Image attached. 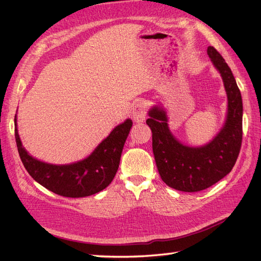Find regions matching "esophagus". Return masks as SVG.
<instances>
[{
  "label": "esophagus",
  "mask_w": 261,
  "mask_h": 261,
  "mask_svg": "<svg viewBox=\"0 0 261 261\" xmlns=\"http://www.w3.org/2000/svg\"><path fill=\"white\" fill-rule=\"evenodd\" d=\"M148 111V105L145 102H139L135 105L132 111V116L136 122H143L146 120V114Z\"/></svg>",
  "instance_id": "34e87169"
}]
</instances>
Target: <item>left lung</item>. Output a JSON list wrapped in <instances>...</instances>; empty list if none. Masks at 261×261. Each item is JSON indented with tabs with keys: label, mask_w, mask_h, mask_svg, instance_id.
<instances>
[{
	"label": "left lung",
	"mask_w": 261,
	"mask_h": 261,
	"mask_svg": "<svg viewBox=\"0 0 261 261\" xmlns=\"http://www.w3.org/2000/svg\"><path fill=\"white\" fill-rule=\"evenodd\" d=\"M207 55L220 71L228 94V116L220 134L208 145L192 148L170 134L166 113L154 107L146 123L152 132V150L162 179L181 192H199L214 185L233 168L242 143V98L234 76L212 46Z\"/></svg>",
	"instance_id": "8db88e82"
}]
</instances>
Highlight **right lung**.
<instances>
[{"mask_svg": "<svg viewBox=\"0 0 261 261\" xmlns=\"http://www.w3.org/2000/svg\"><path fill=\"white\" fill-rule=\"evenodd\" d=\"M14 135L21 162L33 179L47 190L65 197H85L108 187L118 171L126 137L132 126L130 119L119 124L91 156L70 165H50L32 158L22 147L14 119Z\"/></svg>", "mask_w": 261, "mask_h": 261, "instance_id": "obj_1", "label": "right lung"}]
</instances>
